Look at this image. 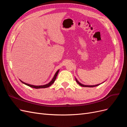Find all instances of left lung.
I'll return each instance as SVG.
<instances>
[{
	"label": "left lung",
	"mask_w": 127,
	"mask_h": 127,
	"mask_svg": "<svg viewBox=\"0 0 127 127\" xmlns=\"http://www.w3.org/2000/svg\"><path fill=\"white\" fill-rule=\"evenodd\" d=\"M76 82H77V83L79 85H80L81 86H83V87H95V86H97V85H93V86H88V85H83V84H80L77 80L76 79Z\"/></svg>",
	"instance_id": "left-lung-1"
}]
</instances>
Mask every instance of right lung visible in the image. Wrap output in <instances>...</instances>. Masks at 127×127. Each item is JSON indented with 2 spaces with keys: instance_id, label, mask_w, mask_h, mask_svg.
<instances>
[{
  "instance_id": "obj_1",
  "label": "right lung",
  "mask_w": 127,
  "mask_h": 127,
  "mask_svg": "<svg viewBox=\"0 0 127 127\" xmlns=\"http://www.w3.org/2000/svg\"><path fill=\"white\" fill-rule=\"evenodd\" d=\"M59 70H58L57 72H56V73L55 74V76H54V77H53V79H52V80L49 83H48V84H46V85H41V86H34V85H30V84H26V83H24V82H22V81H21V80H20V81L22 83H23V84H25V85H28V86H30V87H32V88H47V87H49V86H50L52 84L55 82V80H56V78H57V75H58V72H59Z\"/></svg>"
}]
</instances>
